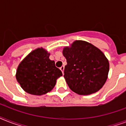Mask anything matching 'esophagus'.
Instances as JSON below:
<instances>
[{
  "instance_id": "34e87169",
  "label": "esophagus",
  "mask_w": 126,
  "mask_h": 126,
  "mask_svg": "<svg viewBox=\"0 0 126 126\" xmlns=\"http://www.w3.org/2000/svg\"><path fill=\"white\" fill-rule=\"evenodd\" d=\"M64 68H65V67H64V66H61V67H60V70L62 71L63 74V73H64Z\"/></svg>"
}]
</instances>
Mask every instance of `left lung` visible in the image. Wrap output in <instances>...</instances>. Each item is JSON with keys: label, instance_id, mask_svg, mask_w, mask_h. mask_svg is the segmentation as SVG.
<instances>
[{"label": "left lung", "instance_id": "1", "mask_svg": "<svg viewBox=\"0 0 126 126\" xmlns=\"http://www.w3.org/2000/svg\"><path fill=\"white\" fill-rule=\"evenodd\" d=\"M67 59L64 78L73 92L79 95L95 93L103 86L108 77L109 63L99 48L83 40H76L65 47Z\"/></svg>", "mask_w": 126, "mask_h": 126}]
</instances>
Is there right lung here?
Instances as JSON below:
<instances>
[{"instance_id":"1","label":"right lung","mask_w":126,"mask_h":126,"mask_svg":"<svg viewBox=\"0 0 126 126\" xmlns=\"http://www.w3.org/2000/svg\"><path fill=\"white\" fill-rule=\"evenodd\" d=\"M49 53L42 47L32 51L17 69V81L28 94L42 95L50 92L63 74L49 58Z\"/></svg>"}]
</instances>
